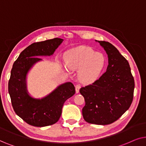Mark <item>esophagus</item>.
<instances>
[{
  "instance_id": "34e87169",
  "label": "esophagus",
  "mask_w": 146,
  "mask_h": 146,
  "mask_svg": "<svg viewBox=\"0 0 146 146\" xmlns=\"http://www.w3.org/2000/svg\"><path fill=\"white\" fill-rule=\"evenodd\" d=\"M81 88V86L79 85H77L76 86H75V92L76 93H78L79 92V89Z\"/></svg>"
}]
</instances>
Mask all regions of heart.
<instances>
[{"label": "heart", "mask_w": 146, "mask_h": 146, "mask_svg": "<svg viewBox=\"0 0 146 146\" xmlns=\"http://www.w3.org/2000/svg\"><path fill=\"white\" fill-rule=\"evenodd\" d=\"M65 62L71 69H79L77 77L85 84H90L98 80L106 65V59L104 54L95 52L87 46L68 51L65 55Z\"/></svg>", "instance_id": "b5f03b06"}]
</instances>
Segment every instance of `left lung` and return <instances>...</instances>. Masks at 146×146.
Returning <instances> with one entry per match:
<instances>
[{
	"mask_svg": "<svg viewBox=\"0 0 146 146\" xmlns=\"http://www.w3.org/2000/svg\"><path fill=\"white\" fill-rule=\"evenodd\" d=\"M96 41L106 50L108 66L100 79L79 90L85 102L82 114L87 123L108 125L129 108L135 83L129 63L119 50L109 42Z\"/></svg>",
	"mask_w": 146,
	"mask_h": 146,
	"instance_id": "obj_1",
	"label": "left lung"
}]
</instances>
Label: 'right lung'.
Segmentation results:
<instances>
[{"instance_id": "obj_1", "label": "right lung", "mask_w": 146, "mask_h": 146, "mask_svg": "<svg viewBox=\"0 0 146 146\" xmlns=\"http://www.w3.org/2000/svg\"><path fill=\"white\" fill-rule=\"evenodd\" d=\"M63 41L62 38H55L31 44L21 52L13 64L9 81L11 103L17 115L31 125L44 127L57 122L64 103L75 93L71 82L59 85L41 99L33 98L27 90V74L35 64L42 61L38 57L53 55Z\"/></svg>"}]
</instances>
